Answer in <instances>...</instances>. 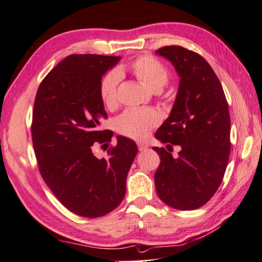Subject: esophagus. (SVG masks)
<instances>
[{"mask_svg":"<svg viewBox=\"0 0 262 262\" xmlns=\"http://www.w3.org/2000/svg\"><path fill=\"white\" fill-rule=\"evenodd\" d=\"M138 148H139V150H140V151H143V150H146V149L148 148V144L139 142V143H138Z\"/></svg>","mask_w":262,"mask_h":262,"instance_id":"1","label":"esophagus"}]
</instances>
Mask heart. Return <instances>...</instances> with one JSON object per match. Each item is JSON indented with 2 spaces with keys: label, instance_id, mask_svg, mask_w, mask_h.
Here are the masks:
<instances>
[{
  "label": "heart",
  "instance_id": "heart-1",
  "mask_svg": "<svg viewBox=\"0 0 262 262\" xmlns=\"http://www.w3.org/2000/svg\"><path fill=\"white\" fill-rule=\"evenodd\" d=\"M128 71L141 84L149 90L159 92L169 81L170 73L162 61L155 57L143 55L132 61ZM121 72L110 71L102 77L99 85V93L106 107H114L118 102V86ZM160 115L154 110H128L116 120V129L127 138L142 141L146 140L152 128L160 123Z\"/></svg>",
  "mask_w": 262,
  "mask_h": 262
}]
</instances>
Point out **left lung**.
Listing matches in <instances>:
<instances>
[{
	"label": "left lung",
	"mask_w": 262,
	"mask_h": 262,
	"mask_svg": "<svg viewBox=\"0 0 262 262\" xmlns=\"http://www.w3.org/2000/svg\"><path fill=\"white\" fill-rule=\"evenodd\" d=\"M175 66L180 87L169 118L155 138L160 155L155 188L161 201L177 210H194L210 201L221 185L231 151V119L223 86L210 64L180 45L156 51ZM173 144L181 151L172 158Z\"/></svg>",
	"instance_id": "1"
}]
</instances>
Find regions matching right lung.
<instances>
[{"instance_id": "add662e5", "label": "right lung", "mask_w": 262, "mask_h": 262, "mask_svg": "<svg viewBox=\"0 0 262 262\" xmlns=\"http://www.w3.org/2000/svg\"><path fill=\"white\" fill-rule=\"evenodd\" d=\"M118 56L71 55L41 80L32 111L31 136L45 183L66 209L86 218L102 217L122 202L138 147L118 136L107 159L94 155L113 133L100 130L107 119L99 93L102 76Z\"/></svg>"}]
</instances>
